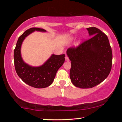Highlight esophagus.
<instances>
[{"mask_svg": "<svg viewBox=\"0 0 122 122\" xmlns=\"http://www.w3.org/2000/svg\"><path fill=\"white\" fill-rule=\"evenodd\" d=\"M65 61H69V58H68V57L67 56H66L65 57Z\"/></svg>", "mask_w": 122, "mask_h": 122, "instance_id": "obj_1", "label": "esophagus"}]
</instances>
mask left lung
<instances>
[{
    "instance_id": "8db88e82",
    "label": "left lung",
    "mask_w": 122,
    "mask_h": 122,
    "mask_svg": "<svg viewBox=\"0 0 122 122\" xmlns=\"http://www.w3.org/2000/svg\"><path fill=\"white\" fill-rule=\"evenodd\" d=\"M86 30L91 38L66 51L71 61V81L75 86L83 89L94 87L103 81L110 74L112 61L107 36L96 27Z\"/></svg>"
}]
</instances>
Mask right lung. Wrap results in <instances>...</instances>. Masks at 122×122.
Instances as JSON below:
<instances>
[{
  "mask_svg": "<svg viewBox=\"0 0 122 122\" xmlns=\"http://www.w3.org/2000/svg\"><path fill=\"white\" fill-rule=\"evenodd\" d=\"M34 31L45 33L46 30L30 28L19 37L14 52L15 68L18 76L25 83L36 88H44L52 84L57 71L65 62V54H51L42 65L38 66H33L25 62L21 55L22 43L28 36Z\"/></svg>",
  "mask_w": 122,
  "mask_h": 122,
  "instance_id": "obj_1",
  "label": "right lung"
}]
</instances>
